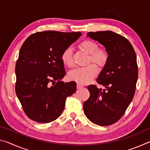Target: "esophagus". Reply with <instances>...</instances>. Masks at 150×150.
I'll list each match as a JSON object with an SVG mask.
<instances>
[{"label":"esophagus","instance_id":"esophagus-1","mask_svg":"<svg viewBox=\"0 0 150 150\" xmlns=\"http://www.w3.org/2000/svg\"><path fill=\"white\" fill-rule=\"evenodd\" d=\"M83 87V85H81V84H79V83H77V88H78V89H79V88H81Z\"/></svg>","mask_w":150,"mask_h":150}]
</instances>
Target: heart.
I'll list each match as a JSON object with an SVG mask.
<instances>
[{
	"label": "heart",
	"instance_id": "b5f03b06",
	"mask_svg": "<svg viewBox=\"0 0 150 150\" xmlns=\"http://www.w3.org/2000/svg\"><path fill=\"white\" fill-rule=\"evenodd\" d=\"M80 47L83 50L90 55L88 63H95L100 67H105L109 59L107 51L99 49V45L91 40H85L81 43ZM61 59L66 66L72 67L74 66L73 50L71 46H69L63 50ZM95 64L92 63L85 67H79L71 70L69 73V78L79 84H87L98 75V69Z\"/></svg>",
	"mask_w": 150,
	"mask_h": 150
}]
</instances>
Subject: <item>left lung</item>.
Instances as JSON below:
<instances>
[{"label": "left lung", "instance_id": "left-lung-1", "mask_svg": "<svg viewBox=\"0 0 150 150\" xmlns=\"http://www.w3.org/2000/svg\"><path fill=\"white\" fill-rule=\"evenodd\" d=\"M87 35L106 47L109 59L96 79L105 88L88 85L90 96L83 110L94 124L109 126L122 117L133 99L138 77L136 55L130 42L115 32H91Z\"/></svg>", "mask_w": 150, "mask_h": 150}]
</instances>
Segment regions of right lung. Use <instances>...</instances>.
Masks as SVG:
<instances>
[{"mask_svg": "<svg viewBox=\"0 0 150 150\" xmlns=\"http://www.w3.org/2000/svg\"><path fill=\"white\" fill-rule=\"evenodd\" d=\"M81 35V32L48 30L30 35L22 44L15 67V90L31 120L39 123L56 120L66 98L75 92V81H60L66 73L61 55Z\"/></svg>", "mask_w": 150, "mask_h": 150, "instance_id": "1", "label": "right lung"}]
</instances>
